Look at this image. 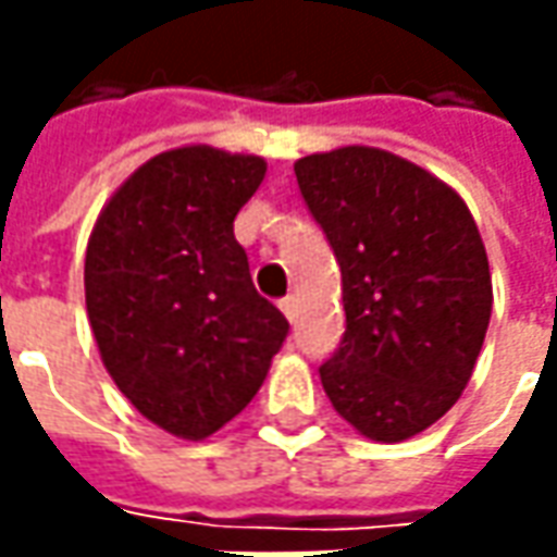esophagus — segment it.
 I'll use <instances>...</instances> for the list:
<instances>
[{"label": "esophagus", "mask_w": 557, "mask_h": 557, "mask_svg": "<svg viewBox=\"0 0 557 557\" xmlns=\"http://www.w3.org/2000/svg\"><path fill=\"white\" fill-rule=\"evenodd\" d=\"M278 307H282V312H285V315H288L290 322H294V319H297V297H285V300H282V304H278Z\"/></svg>", "instance_id": "1"}]
</instances>
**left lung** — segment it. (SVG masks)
<instances>
[{"mask_svg": "<svg viewBox=\"0 0 557 557\" xmlns=\"http://www.w3.org/2000/svg\"><path fill=\"white\" fill-rule=\"evenodd\" d=\"M341 263L347 332L319 377L362 437L399 443L443 418L481 356L493 278L456 188L369 145L294 163Z\"/></svg>", "mask_w": 557, "mask_h": 557, "instance_id": "obj_1", "label": "left lung"}]
</instances>
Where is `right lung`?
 I'll return each instance as SVG.
<instances>
[{
	"mask_svg": "<svg viewBox=\"0 0 557 557\" xmlns=\"http://www.w3.org/2000/svg\"><path fill=\"white\" fill-rule=\"evenodd\" d=\"M263 176L257 154L173 148L141 163L92 225L83 282L101 362L173 437L203 440L238 416L288 337L232 228Z\"/></svg>",
	"mask_w": 557,
	"mask_h": 557,
	"instance_id": "obj_1",
	"label": "right lung"
}]
</instances>
